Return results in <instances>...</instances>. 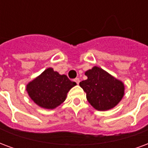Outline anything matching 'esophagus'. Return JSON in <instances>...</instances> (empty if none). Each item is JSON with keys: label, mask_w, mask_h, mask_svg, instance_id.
I'll use <instances>...</instances> for the list:
<instances>
[{"label": "esophagus", "mask_w": 148, "mask_h": 148, "mask_svg": "<svg viewBox=\"0 0 148 148\" xmlns=\"http://www.w3.org/2000/svg\"><path fill=\"white\" fill-rule=\"evenodd\" d=\"M74 82H75L77 83V85L79 84V82H80V79H79V78H75V79H74Z\"/></svg>", "instance_id": "obj_1"}]
</instances>
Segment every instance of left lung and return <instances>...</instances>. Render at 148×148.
Returning <instances> with one entry per match:
<instances>
[{"mask_svg":"<svg viewBox=\"0 0 148 148\" xmlns=\"http://www.w3.org/2000/svg\"><path fill=\"white\" fill-rule=\"evenodd\" d=\"M87 79L79 83L88 103L96 110H110L119 104L125 94V85L120 80L99 67L85 71Z\"/></svg>","mask_w":148,"mask_h":148,"instance_id":"left-lung-1","label":"left lung"}]
</instances>
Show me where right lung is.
Masks as SVG:
<instances>
[{
  "label": "right lung",
  "mask_w": 148,
  "mask_h": 148,
  "mask_svg": "<svg viewBox=\"0 0 148 148\" xmlns=\"http://www.w3.org/2000/svg\"><path fill=\"white\" fill-rule=\"evenodd\" d=\"M77 85L65 74L49 67L27 85V93L36 104L45 109H55L65 101L68 92Z\"/></svg>",
  "instance_id": "add662e5"
}]
</instances>
